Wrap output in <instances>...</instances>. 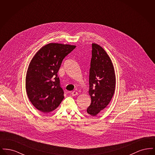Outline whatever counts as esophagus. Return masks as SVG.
Returning <instances> with one entry per match:
<instances>
[{
	"label": "esophagus",
	"mask_w": 155,
	"mask_h": 155,
	"mask_svg": "<svg viewBox=\"0 0 155 155\" xmlns=\"http://www.w3.org/2000/svg\"><path fill=\"white\" fill-rule=\"evenodd\" d=\"M71 95H72V96H77V95H78V93H77V92H76V91H73L72 92H71Z\"/></svg>",
	"instance_id": "esophagus-1"
}]
</instances>
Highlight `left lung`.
Masks as SVG:
<instances>
[{"label": "left lung", "mask_w": 155, "mask_h": 155, "mask_svg": "<svg viewBox=\"0 0 155 155\" xmlns=\"http://www.w3.org/2000/svg\"><path fill=\"white\" fill-rule=\"evenodd\" d=\"M92 48L89 78L91 103L87 113L96 116L110 102L115 90L116 75L112 61L106 51L96 44H92Z\"/></svg>", "instance_id": "obj_1"}]
</instances>
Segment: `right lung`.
Here are the masks:
<instances>
[{
	"mask_svg": "<svg viewBox=\"0 0 155 155\" xmlns=\"http://www.w3.org/2000/svg\"><path fill=\"white\" fill-rule=\"evenodd\" d=\"M76 46L51 43L41 48L30 61L25 88L30 102L45 113L55 110L64 99L58 73L62 61Z\"/></svg>",
	"mask_w": 155,
	"mask_h": 155,
	"instance_id": "1",
	"label": "right lung"
}]
</instances>
